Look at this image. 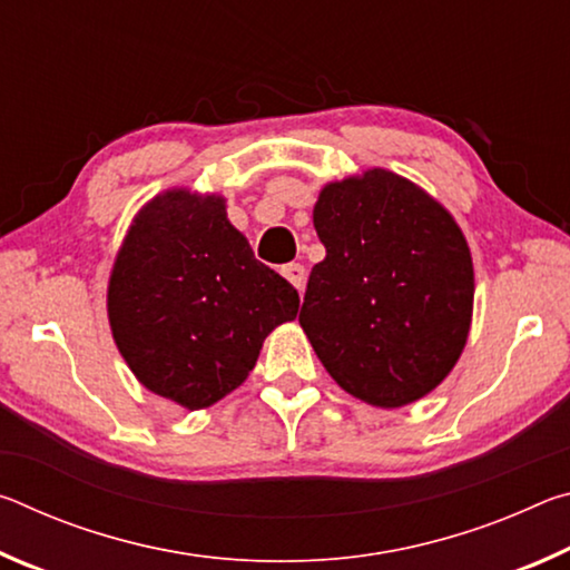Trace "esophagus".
Returning a JSON list of instances; mask_svg holds the SVG:
<instances>
[{"mask_svg": "<svg viewBox=\"0 0 570 570\" xmlns=\"http://www.w3.org/2000/svg\"><path fill=\"white\" fill-rule=\"evenodd\" d=\"M282 276H286V282H292L298 288V294L304 292L306 268L302 264H286V266H282Z\"/></svg>", "mask_w": 570, "mask_h": 570, "instance_id": "1", "label": "esophagus"}]
</instances>
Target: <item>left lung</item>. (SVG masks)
<instances>
[{"instance_id":"8db88e82","label":"left lung","mask_w":570,"mask_h":570,"mask_svg":"<svg viewBox=\"0 0 570 570\" xmlns=\"http://www.w3.org/2000/svg\"><path fill=\"white\" fill-rule=\"evenodd\" d=\"M326 248L298 324L332 380L397 410L442 384L468 344L475 298L465 234L417 183L384 168L332 180L314 204Z\"/></svg>"}]
</instances>
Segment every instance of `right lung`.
<instances>
[{"label": "right lung", "instance_id": "obj_1", "mask_svg": "<svg viewBox=\"0 0 570 570\" xmlns=\"http://www.w3.org/2000/svg\"><path fill=\"white\" fill-rule=\"evenodd\" d=\"M296 288L258 262L220 193L168 188L125 234L108 282L115 346L142 387L206 410L246 382Z\"/></svg>", "mask_w": 570, "mask_h": 570}]
</instances>
